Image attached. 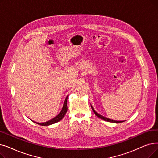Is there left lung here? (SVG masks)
Returning a JSON list of instances; mask_svg holds the SVG:
<instances>
[{"instance_id":"left-lung-1","label":"left lung","mask_w":158,"mask_h":158,"mask_svg":"<svg viewBox=\"0 0 158 158\" xmlns=\"http://www.w3.org/2000/svg\"><path fill=\"white\" fill-rule=\"evenodd\" d=\"M91 107H92V110H93V112H94V113L95 114V115L97 116V117H98L99 118H100V119H102V120H105V121H108V122H111V123H122V122H123V121H115V120H113V119H108V118H105V117H104V116H102V115H100V114H99L98 113H97L95 111V110L94 109V108L92 107V106L91 105Z\"/></svg>"}]
</instances>
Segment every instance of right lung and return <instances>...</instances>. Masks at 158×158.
<instances>
[{"label":"right lung","instance_id":"right-lung-1","mask_svg":"<svg viewBox=\"0 0 158 158\" xmlns=\"http://www.w3.org/2000/svg\"><path fill=\"white\" fill-rule=\"evenodd\" d=\"M67 99H68V96L66 97V98L64 102V105H63L62 110H61V111L57 115H56L54 118H53L52 119H51L48 121H46L45 123H37V124L40 125H42V126H48V125L54 124V123H56L57 122H59V121L62 119L64 118V116L65 115V114L67 112V110H68Z\"/></svg>","mask_w":158,"mask_h":158}]
</instances>
